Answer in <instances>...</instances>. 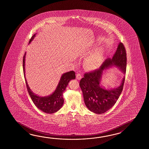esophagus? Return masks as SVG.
Wrapping results in <instances>:
<instances>
[{"label": "esophagus", "instance_id": "1", "mask_svg": "<svg viewBox=\"0 0 149 149\" xmlns=\"http://www.w3.org/2000/svg\"><path fill=\"white\" fill-rule=\"evenodd\" d=\"M76 78L78 80H80L81 78V74L80 73H77L76 74Z\"/></svg>", "mask_w": 149, "mask_h": 149}]
</instances>
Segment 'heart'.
<instances>
[{"instance_id": "b5f03b06", "label": "heart", "mask_w": 149, "mask_h": 149, "mask_svg": "<svg viewBox=\"0 0 149 149\" xmlns=\"http://www.w3.org/2000/svg\"><path fill=\"white\" fill-rule=\"evenodd\" d=\"M103 53L102 50L100 49L95 54L88 57L86 62L89 67L91 68H94L99 66L103 60Z\"/></svg>"}]
</instances>
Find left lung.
I'll return each instance as SVG.
<instances>
[{
	"label": "left lung",
	"instance_id": "obj_1",
	"mask_svg": "<svg viewBox=\"0 0 149 149\" xmlns=\"http://www.w3.org/2000/svg\"><path fill=\"white\" fill-rule=\"evenodd\" d=\"M126 52L124 45L119 42L112 58H108L100 68L86 73L80 80L79 85L82 90L86 106L96 114H102L110 109L116 103L123 89L125 76L119 85L106 88L102 85L103 72L116 67L124 74L126 71Z\"/></svg>",
	"mask_w": 149,
	"mask_h": 149
}]
</instances>
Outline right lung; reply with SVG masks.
Instances as JSON below:
<instances>
[{
  "mask_svg": "<svg viewBox=\"0 0 149 149\" xmlns=\"http://www.w3.org/2000/svg\"><path fill=\"white\" fill-rule=\"evenodd\" d=\"M36 33L33 35L29 41V44L36 37ZM26 53L23 56V67L25 79V82L29 95L35 105L41 111L46 113H53L58 111L62 107L64 103L63 94L67 88V86L71 80L76 78L75 72L73 71L64 73L61 77L60 81L54 92L47 96H40L33 93L29 87L25 78V60Z\"/></svg>",
  "mask_w": 149,
  "mask_h": 149,
  "instance_id": "1",
  "label": "right lung"
}]
</instances>
